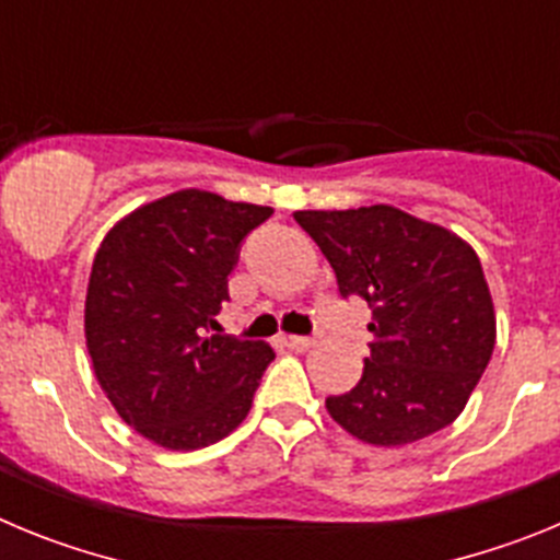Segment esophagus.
I'll return each mask as SVG.
<instances>
[{
    "label": "esophagus",
    "mask_w": 560,
    "mask_h": 560,
    "mask_svg": "<svg viewBox=\"0 0 560 560\" xmlns=\"http://www.w3.org/2000/svg\"><path fill=\"white\" fill-rule=\"evenodd\" d=\"M285 345L294 350H311L316 345V339H311V336H289V339H285Z\"/></svg>",
    "instance_id": "esophagus-1"
}]
</instances>
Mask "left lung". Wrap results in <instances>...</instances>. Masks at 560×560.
<instances>
[{"label":"left lung","mask_w":560,"mask_h":560,"mask_svg":"<svg viewBox=\"0 0 560 560\" xmlns=\"http://www.w3.org/2000/svg\"><path fill=\"white\" fill-rule=\"evenodd\" d=\"M294 221L334 266L341 296L373 308L364 373L325 400L330 418L370 446H407L454 423L497 345L471 244L389 205L300 210Z\"/></svg>","instance_id":"8db88e82"}]
</instances>
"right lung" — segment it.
Returning a JSON list of instances; mask_svg holds the SVG:
<instances>
[{
  "instance_id": "add662e5",
  "label": "right lung",
  "mask_w": 560,
  "mask_h": 560,
  "mask_svg": "<svg viewBox=\"0 0 560 560\" xmlns=\"http://www.w3.org/2000/svg\"><path fill=\"white\" fill-rule=\"evenodd\" d=\"M271 212L187 187L137 207L103 237L83 308L86 350L117 415L156 446L196 452L249 415L275 350L207 330L237 246Z\"/></svg>"
}]
</instances>
